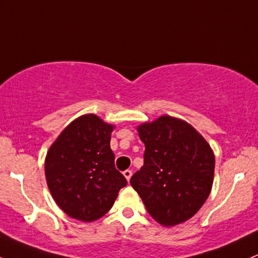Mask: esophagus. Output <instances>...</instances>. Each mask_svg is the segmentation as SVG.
Returning <instances> with one entry per match:
<instances>
[{
	"label": "esophagus",
	"mask_w": 258,
	"mask_h": 258,
	"mask_svg": "<svg viewBox=\"0 0 258 258\" xmlns=\"http://www.w3.org/2000/svg\"><path fill=\"white\" fill-rule=\"evenodd\" d=\"M123 176L126 177L127 181H130V179L132 177V171L131 170H124L123 171Z\"/></svg>",
	"instance_id": "34e87169"
}]
</instances>
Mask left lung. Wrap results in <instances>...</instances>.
<instances>
[{
    "mask_svg": "<svg viewBox=\"0 0 258 258\" xmlns=\"http://www.w3.org/2000/svg\"><path fill=\"white\" fill-rule=\"evenodd\" d=\"M144 165L131 185L147 211L164 226L186 222L212 191L216 158L202 135L181 118L163 115L137 127Z\"/></svg>",
    "mask_w": 258,
    "mask_h": 258,
    "instance_id": "1",
    "label": "left lung"
}]
</instances>
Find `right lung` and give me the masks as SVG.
Returning a JSON list of instances; mask_svg holds the SVG:
<instances>
[{
	"mask_svg": "<svg viewBox=\"0 0 258 258\" xmlns=\"http://www.w3.org/2000/svg\"><path fill=\"white\" fill-rule=\"evenodd\" d=\"M114 128L97 115H82L64 127L46 153L47 187L73 219L90 223L105 216L127 185L110 148Z\"/></svg>",
	"mask_w": 258,
	"mask_h": 258,
	"instance_id": "add662e5",
	"label": "right lung"
}]
</instances>
